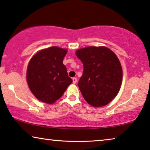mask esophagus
Wrapping results in <instances>:
<instances>
[{"mask_svg":"<svg viewBox=\"0 0 150 150\" xmlns=\"http://www.w3.org/2000/svg\"><path fill=\"white\" fill-rule=\"evenodd\" d=\"M72 81H73V83H74V84L76 83V82H77V79H76V78L74 77L73 79H72Z\"/></svg>","mask_w":150,"mask_h":150,"instance_id":"obj_1","label":"esophagus"}]
</instances>
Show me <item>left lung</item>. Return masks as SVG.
Here are the masks:
<instances>
[{"label":"left lung","instance_id":"8db88e82","mask_svg":"<svg viewBox=\"0 0 150 150\" xmlns=\"http://www.w3.org/2000/svg\"><path fill=\"white\" fill-rule=\"evenodd\" d=\"M83 64L78 86L90 105L105 106L115 98L122 81V69L115 54L106 47L89 46L76 52Z\"/></svg>","mask_w":150,"mask_h":150}]
</instances>
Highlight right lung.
I'll return each instance as SVG.
<instances>
[{"instance_id":"1","label":"right lung","mask_w":150,"mask_h":150,"mask_svg":"<svg viewBox=\"0 0 150 150\" xmlns=\"http://www.w3.org/2000/svg\"><path fill=\"white\" fill-rule=\"evenodd\" d=\"M67 50L57 46L38 52L28 63L26 79L30 91L39 100L52 104L72 83L63 64Z\"/></svg>"}]
</instances>
